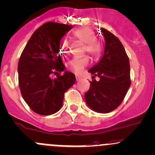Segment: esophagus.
Listing matches in <instances>:
<instances>
[{"instance_id": "obj_1", "label": "esophagus", "mask_w": 155, "mask_h": 155, "mask_svg": "<svg viewBox=\"0 0 155 155\" xmlns=\"http://www.w3.org/2000/svg\"><path fill=\"white\" fill-rule=\"evenodd\" d=\"M76 81H79L81 79V78L80 77V76H77V75H76Z\"/></svg>"}]
</instances>
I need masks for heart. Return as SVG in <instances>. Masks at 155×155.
Masks as SVG:
<instances>
[{
    "instance_id": "heart-1",
    "label": "heart",
    "mask_w": 155,
    "mask_h": 155,
    "mask_svg": "<svg viewBox=\"0 0 155 155\" xmlns=\"http://www.w3.org/2000/svg\"><path fill=\"white\" fill-rule=\"evenodd\" d=\"M74 37L83 43V52H87L93 58H98L101 56L102 52V45L98 39L94 37L93 31L88 27L79 28L74 32ZM69 43L64 39H62L60 42V51L63 54L68 53ZM89 63V57L84 55L81 57H74L68 63L69 69L76 73L79 74Z\"/></svg>"
}]
</instances>
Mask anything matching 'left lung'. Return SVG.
Returning <instances> with one entry per match:
<instances>
[{
  "mask_svg": "<svg viewBox=\"0 0 155 155\" xmlns=\"http://www.w3.org/2000/svg\"><path fill=\"white\" fill-rule=\"evenodd\" d=\"M105 40L104 53L98 64L89 70L100 80L91 82L84 94L86 103L94 111L107 113L115 110L123 101L131 84L129 57L119 39L101 28Z\"/></svg>",
  "mask_w": 155,
  "mask_h": 155,
  "instance_id": "8db88e82",
  "label": "left lung"
}]
</instances>
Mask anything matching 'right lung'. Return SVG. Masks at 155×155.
Listing matches in <instances>:
<instances>
[{
  "label": "right lung",
  "mask_w": 155,
  "mask_h": 155,
  "mask_svg": "<svg viewBox=\"0 0 155 155\" xmlns=\"http://www.w3.org/2000/svg\"><path fill=\"white\" fill-rule=\"evenodd\" d=\"M73 25L47 22L31 35L18 62V82L24 101L35 113L49 115L62 106L64 94L74 84L76 76L65 71L59 49L62 37ZM58 74L52 80L50 75Z\"/></svg>",
  "instance_id": "right-lung-1"
}]
</instances>
